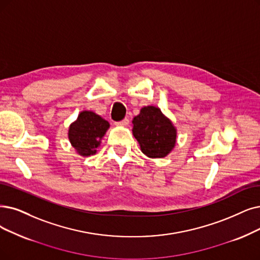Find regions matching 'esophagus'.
I'll return each mask as SVG.
<instances>
[{
    "label": "esophagus",
    "mask_w": 260,
    "mask_h": 260,
    "mask_svg": "<svg viewBox=\"0 0 260 260\" xmlns=\"http://www.w3.org/2000/svg\"><path fill=\"white\" fill-rule=\"evenodd\" d=\"M128 123H129V119H128V118H124V119H122L121 121L116 122L117 126H127Z\"/></svg>",
    "instance_id": "obj_1"
}]
</instances>
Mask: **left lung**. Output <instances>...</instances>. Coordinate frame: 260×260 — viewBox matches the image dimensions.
I'll return each mask as SVG.
<instances>
[{"label":"left lung","instance_id":"8db88e82","mask_svg":"<svg viewBox=\"0 0 260 260\" xmlns=\"http://www.w3.org/2000/svg\"><path fill=\"white\" fill-rule=\"evenodd\" d=\"M132 132L149 158H164L174 148L176 129L159 108L145 107L132 120Z\"/></svg>","mask_w":260,"mask_h":260}]
</instances>
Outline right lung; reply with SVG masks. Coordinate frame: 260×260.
Returning <instances> with one entry per match:
<instances>
[{
  "instance_id": "right-lung-1",
  "label": "right lung",
  "mask_w": 260,
  "mask_h": 260,
  "mask_svg": "<svg viewBox=\"0 0 260 260\" xmlns=\"http://www.w3.org/2000/svg\"><path fill=\"white\" fill-rule=\"evenodd\" d=\"M110 123L91 111H83L78 119L70 124L68 138L81 155L95 154Z\"/></svg>"
}]
</instances>
